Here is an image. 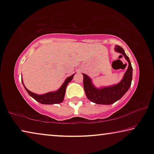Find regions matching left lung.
I'll use <instances>...</instances> for the list:
<instances>
[{
	"label": "left lung",
	"mask_w": 154,
	"mask_h": 154,
	"mask_svg": "<svg viewBox=\"0 0 154 154\" xmlns=\"http://www.w3.org/2000/svg\"><path fill=\"white\" fill-rule=\"evenodd\" d=\"M115 51L122 54L128 63V68L124 75L122 79L118 84L110 86L102 87L100 88H96L92 82L91 78L83 73L85 93L87 98L95 104L104 105L113 104L127 93L131 85L133 68L129 58L126 54L123 48L118 45L115 47Z\"/></svg>",
	"instance_id": "obj_1"
}]
</instances>
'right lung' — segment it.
Here are the masks:
<instances>
[{
  "instance_id": "right-lung-1",
  "label": "right lung",
  "mask_w": 154,
  "mask_h": 154,
  "mask_svg": "<svg viewBox=\"0 0 154 154\" xmlns=\"http://www.w3.org/2000/svg\"><path fill=\"white\" fill-rule=\"evenodd\" d=\"M75 74H73L72 75H71V76L66 78L63 84L61 85V86L57 91L49 92V93L42 94V95H38V94H36L34 93H32V92L29 91L28 89L25 86L23 82V80L22 83L23 84L24 88H26V91L28 93L29 95H30L32 97L34 98L36 101H37L38 102H39L41 104H59V103H61L63 101L66 86H68V83L71 82V80L73 79V77H74Z\"/></svg>"
}]
</instances>
